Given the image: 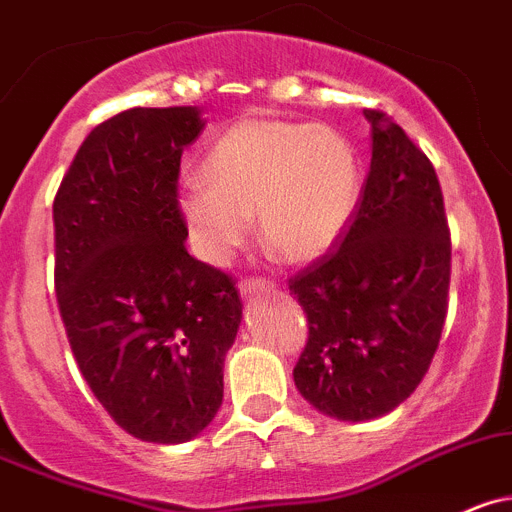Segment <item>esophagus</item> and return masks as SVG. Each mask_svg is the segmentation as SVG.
<instances>
[{
    "instance_id": "obj_1",
    "label": "esophagus",
    "mask_w": 512,
    "mask_h": 512,
    "mask_svg": "<svg viewBox=\"0 0 512 512\" xmlns=\"http://www.w3.org/2000/svg\"><path fill=\"white\" fill-rule=\"evenodd\" d=\"M238 289H241V294H261V291L274 289V281L266 279V276H243L238 281Z\"/></svg>"
}]
</instances>
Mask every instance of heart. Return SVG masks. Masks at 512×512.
I'll return each mask as SVG.
<instances>
[{
  "mask_svg": "<svg viewBox=\"0 0 512 512\" xmlns=\"http://www.w3.org/2000/svg\"><path fill=\"white\" fill-rule=\"evenodd\" d=\"M203 178L186 186L183 216L211 264L246 243L253 213L284 259H319L347 231L362 193L357 150L342 133L274 118L226 130L203 160Z\"/></svg>",
  "mask_w": 512,
  "mask_h": 512,
  "instance_id": "heart-1",
  "label": "heart"
}]
</instances>
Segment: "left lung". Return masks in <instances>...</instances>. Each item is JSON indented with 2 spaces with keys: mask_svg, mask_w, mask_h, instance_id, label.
<instances>
[{
  "mask_svg": "<svg viewBox=\"0 0 512 512\" xmlns=\"http://www.w3.org/2000/svg\"><path fill=\"white\" fill-rule=\"evenodd\" d=\"M352 223L289 279L309 339L294 367L301 397L329 417L374 420L430 369L450 291V228L430 158L382 110Z\"/></svg>",
  "mask_w": 512,
  "mask_h": 512,
  "instance_id": "left-lung-1",
  "label": "left lung"
}]
</instances>
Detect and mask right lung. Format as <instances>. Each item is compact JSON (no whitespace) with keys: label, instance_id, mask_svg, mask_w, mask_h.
Segmentation results:
<instances>
[{"label":"right lung","instance_id":"add662e5","mask_svg":"<svg viewBox=\"0 0 512 512\" xmlns=\"http://www.w3.org/2000/svg\"><path fill=\"white\" fill-rule=\"evenodd\" d=\"M196 107H133L97 125L57 188L55 291L92 394L128 435L196 437L223 402L241 324L233 276L193 259L178 203Z\"/></svg>","mask_w":512,"mask_h":512}]
</instances>
